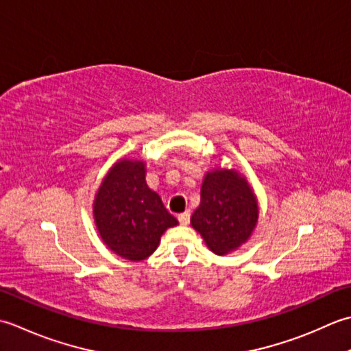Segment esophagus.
Instances as JSON below:
<instances>
[{"mask_svg": "<svg viewBox=\"0 0 351 351\" xmlns=\"http://www.w3.org/2000/svg\"><path fill=\"white\" fill-rule=\"evenodd\" d=\"M177 218H178V223H180L182 226H188L189 221H191V213L189 212H183Z\"/></svg>", "mask_w": 351, "mask_h": 351, "instance_id": "1", "label": "esophagus"}]
</instances>
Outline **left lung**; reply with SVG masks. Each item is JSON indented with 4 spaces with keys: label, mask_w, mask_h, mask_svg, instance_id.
Masks as SVG:
<instances>
[{
    "label": "left lung",
    "mask_w": 351,
    "mask_h": 351,
    "mask_svg": "<svg viewBox=\"0 0 351 351\" xmlns=\"http://www.w3.org/2000/svg\"><path fill=\"white\" fill-rule=\"evenodd\" d=\"M259 209L245 178L228 169L207 173L202 202L192 213L191 224L215 254L236 250L250 238Z\"/></svg>",
    "instance_id": "1"
}]
</instances>
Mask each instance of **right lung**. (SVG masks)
<instances>
[{
  "instance_id": "obj_1",
  "label": "right lung",
  "mask_w": 351,
  "mask_h": 351,
  "mask_svg": "<svg viewBox=\"0 0 351 351\" xmlns=\"http://www.w3.org/2000/svg\"><path fill=\"white\" fill-rule=\"evenodd\" d=\"M94 215L104 244L128 261H144L163 232L178 224L147 186L141 160H119L109 171L98 189Z\"/></svg>"
}]
</instances>
